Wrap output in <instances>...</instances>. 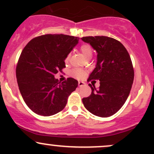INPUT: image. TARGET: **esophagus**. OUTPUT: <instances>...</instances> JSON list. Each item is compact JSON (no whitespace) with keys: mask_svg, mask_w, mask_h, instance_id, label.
I'll return each mask as SVG.
<instances>
[{"mask_svg":"<svg viewBox=\"0 0 154 154\" xmlns=\"http://www.w3.org/2000/svg\"><path fill=\"white\" fill-rule=\"evenodd\" d=\"M78 85H79V87H82V86L85 85V83L84 82H82V81H79Z\"/></svg>","mask_w":154,"mask_h":154,"instance_id":"esophagus-1","label":"esophagus"}]
</instances>
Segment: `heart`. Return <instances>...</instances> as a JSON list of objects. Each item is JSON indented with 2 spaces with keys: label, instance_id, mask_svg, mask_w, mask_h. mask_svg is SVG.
Wrapping results in <instances>:
<instances>
[{
  "label": "heart",
  "instance_id": "b5f03b06",
  "mask_svg": "<svg viewBox=\"0 0 154 154\" xmlns=\"http://www.w3.org/2000/svg\"><path fill=\"white\" fill-rule=\"evenodd\" d=\"M79 50H80L83 56L86 58V59H88V58H91L92 55H93V50H92V48L90 45L88 44H82L80 47H79ZM70 54L66 55V59H65V61L67 62L69 59ZM72 74L75 77H77L78 79H81L82 77H84L85 75V72L82 69H75L72 70Z\"/></svg>",
  "mask_w": 154,
  "mask_h": 154
}]
</instances>
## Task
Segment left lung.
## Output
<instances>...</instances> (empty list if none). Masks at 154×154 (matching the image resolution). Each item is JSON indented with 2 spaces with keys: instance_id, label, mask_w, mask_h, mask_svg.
<instances>
[{
  "instance_id": "left-lung-1",
  "label": "left lung",
  "mask_w": 154,
  "mask_h": 154,
  "mask_svg": "<svg viewBox=\"0 0 154 154\" xmlns=\"http://www.w3.org/2000/svg\"><path fill=\"white\" fill-rule=\"evenodd\" d=\"M97 52L95 68L88 80L98 79V90L92 87L90 96L82 98L88 111L95 116L114 115L128 99L134 80V69L128 51L119 41L106 36L81 38Z\"/></svg>"
}]
</instances>
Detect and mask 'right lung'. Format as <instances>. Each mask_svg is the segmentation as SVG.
Instances as JSON below:
<instances>
[{"instance_id": "obj_1", "label": "right lung", "mask_w": 154, "mask_h": 154, "mask_svg": "<svg viewBox=\"0 0 154 154\" xmlns=\"http://www.w3.org/2000/svg\"><path fill=\"white\" fill-rule=\"evenodd\" d=\"M78 37L48 34L32 39L22 51L16 69L17 83L27 106L38 115L57 114L66 106L78 82L61 83L54 75L66 67L65 59L78 43Z\"/></svg>"}]
</instances>
